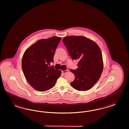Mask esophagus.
Returning <instances> with one entry per match:
<instances>
[{"mask_svg":"<svg viewBox=\"0 0 129 129\" xmlns=\"http://www.w3.org/2000/svg\"><path fill=\"white\" fill-rule=\"evenodd\" d=\"M67 72H68V70H62V74H65L67 73Z\"/></svg>","mask_w":129,"mask_h":129,"instance_id":"34e87169","label":"esophagus"}]
</instances>
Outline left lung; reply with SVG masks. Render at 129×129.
Wrapping results in <instances>:
<instances>
[{"instance_id":"left-lung-1","label":"left lung","mask_w":129,"mask_h":129,"mask_svg":"<svg viewBox=\"0 0 129 129\" xmlns=\"http://www.w3.org/2000/svg\"><path fill=\"white\" fill-rule=\"evenodd\" d=\"M72 60H78V68L71 70L75 76L71 86L78 91L91 89L100 79L103 62L100 48L89 39L81 36H68L62 40Z\"/></svg>"}]
</instances>
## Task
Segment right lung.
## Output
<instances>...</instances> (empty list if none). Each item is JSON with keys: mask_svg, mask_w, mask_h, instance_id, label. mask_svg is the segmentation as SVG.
Segmentation results:
<instances>
[{"mask_svg": "<svg viewBox=\"0 0 129 129\" xmlns=\"http://www.w3.org/2000/svg\"><path fill=\"white\" fill-rule=\"evenodd\" d=\"M61 37H52L38 41L24 52L21 62L24 76L36 90L43 92L52 88L61 71L50 67Z\"/></svg>", "mask_w": 129, "mask_h": 129, "instance_id": "right-lung-1", "label": "right lung"}]
</instances>
